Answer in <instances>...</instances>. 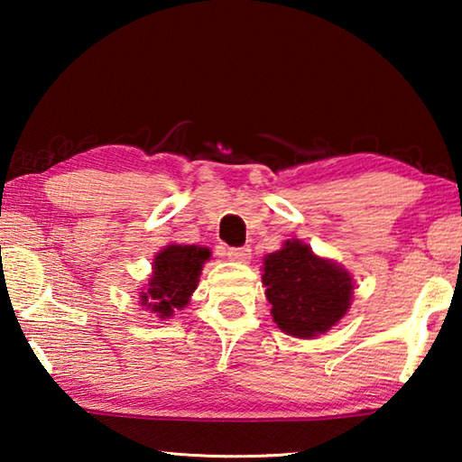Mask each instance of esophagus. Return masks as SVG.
I'll return each instance as SVG.
<instances>
[{"label": "esophagus", "instance_id": "obj_1", "mask_svg": "<svg viewBox=\"0 0 462 462\" xmlns=\"http://www.w3.org/2000/svg\"><path fill=\"white\" fill-rule=\"evenodd\" d=\"M226 256L234 263H248L250 261V248L248 246H232L226 250Z\"/></svg>", "mask_w": 462, "mask_h": 462}]
</instances>
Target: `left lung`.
<instances>
[{"label": "left lung", "instance_id": "1", "mask_svg": "<svg viewBox=\"0 0 462 462\" xmlns=\"http://www.w3.org/2000/svg\"><path fill=\"white\" fill-rule=\"evenodd\" d=\"M263 285L275 324L295 338H314L330 330L353 300L350 273L295 238L264 256Z\"/></svg>", "mask_w": 462, "mask_h": 462}]
</instances>
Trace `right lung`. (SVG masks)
Segmentation results:
<instances>
[{"mask_svg":"<svg viewBox=\"0 0 462 462\" xmlns=\"http://www.w3.org/2000/svg\"><path fill=\"white\" fill-rule=\"evenodd\" d=\"M209 248L195 245H169L154 256L148 287L140 291V303L159 318H171L189 303L198 287L203 263L209 261Z\"/></svg>","mask_w":462,"mask_h":462,"instance_id":"obj_1","label":"right lung"}]
</instances>
